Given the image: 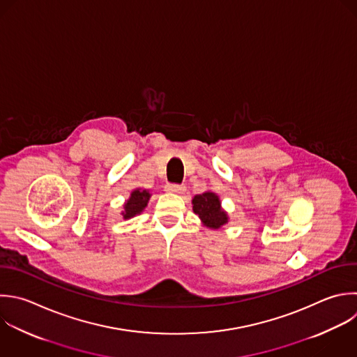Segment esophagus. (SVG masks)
<instances>
[{"label":"esophagus","mask_w":357,"mask_h":357,"mask_svg":"<svg viewBox=\"0 0 357 357\" xmlns=\"http://www.w3.org/2000/svg\"><path fill=\"white\" fill-rule=\"evenodd\" d=\"M166 191L173 192V194H184L185 192V187L180 185V184H167L166 185Z\"/></svg>","instance_id":"1"}]
</instances>
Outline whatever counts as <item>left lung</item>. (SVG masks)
<instances>
[{"instance_id": "1", "label": "left lung", "mask_w": 357, "mask_h": 357, "mask_svg": "<svg viewBox=\"0 0 357 357\" xmlns=\"http://www.w3.org/2000/svg\"><path fill=\"white\" fill-rule=\"evenodd\" d=\"M192 211L198 215L204 226L213 230L220 229L229 222V216L222 209L219 197L211 191L198 194L192 198Z\"/></svg>"}]
</instances>
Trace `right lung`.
Returning <instances> with one entry per match:
<instances>
[{"label":"right lung","instance_id":"obj_1","mask_svg":"<svg viewBox=\"0 0 357 357\" xmlns=\"http://www.w3.org/2000/svg\"><path fill=\"white\" fill-rule=\"evenodd\" d=\"M151 198V194L148 190L137 188L131 192L130 198L124 204V211L121 212L124 219H131L137 215H139L148 205V201Z\"/></svg>","mask_w":357,"mask_h":357}]
</instances>
